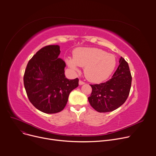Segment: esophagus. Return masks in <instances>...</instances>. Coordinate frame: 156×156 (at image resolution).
I'll return each mask as SVG.
<instances>
[{"mask_svg":"<svg viewBox=\"0 0 156 156\" xmlns=\"http://www.w3.org/2000/svg\"><path fill=\"white\" fill-rule=\"evenodd\" d=\"M85 83H84V81H81V80H80L79 81V84L80 85H81V84H84Z\"/></svg>","mask_w":156,"mask_h":156,"instance_id":"obj_1","label":"esophagus"}]
</instances>
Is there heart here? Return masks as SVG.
Here are the masks:
<instances>
[{
    "label": "heart",
    "instance_id": "1",
    "mask_svg": "<svg viewBox=\"0 0 156 156\" xmlns=\"http://www.w3.org/2000/svg\"><path fill=\"white\" fill-rule=\"evenodd\" d=\"M68 65L75 71L78 66L84 67L86 78L92 82H101L114 71L116 60L114 55L96 48H79L73 53V59L66 60Z\"/></svg>",
    "mask_w": 156,
    "mask_h": 156
}]
</instances>
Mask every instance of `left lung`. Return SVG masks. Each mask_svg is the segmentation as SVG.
<instances>
[{
    "label": "left lung",
    "mask_w": 156,
    "mask_h": 156,
    "mask_svg": "<svg viewBox=\"0 0 156 156\" xmlns=\"http://www.w3.org/2000/svg\"><path fill=\"white\" fill-rule=\"evenodd\" d=\"M132 76L127 62L122 58L112 76L100 84H90L92 92L88 98L90 105L98 112H111L123 105L131 90Z\"/></svg>",
    "instance_id": "8db88e82"
}]
</instances>
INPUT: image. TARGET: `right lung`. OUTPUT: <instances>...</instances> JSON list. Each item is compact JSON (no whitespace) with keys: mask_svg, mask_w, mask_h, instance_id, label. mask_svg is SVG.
Masks as SVG:
<instances>
[{"mask_svg":"<svg viewBox=\"0 0 156 156\" xmlns=\"http://www.w3.org/2000/svg\"><path fill=\"white\" fill-rule=\"evenodd\" d=\"M58 45L39 50L28 63L23 76L25 89L30 103L39 111L53 114L65 107L69 94L78 87V78L65 75V62L58 58Z\"/></svg>","mask_w":156,"mask_h":156,"instance_id":"obj_1","label":"right lung"}]
</instances>
